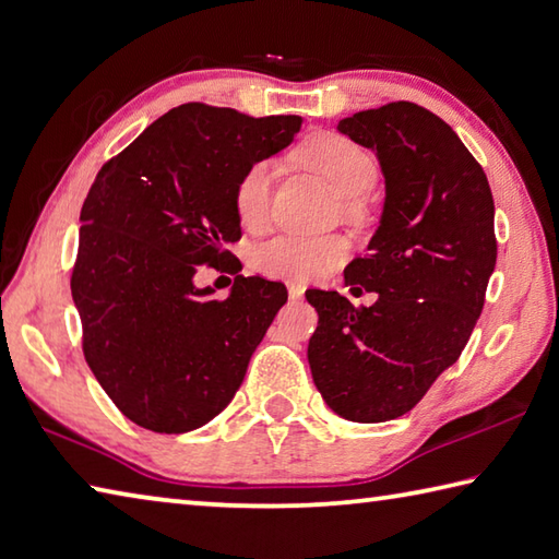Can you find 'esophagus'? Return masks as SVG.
Returning <instances> with one entry per match:
<instances>
[{
    "instance_id": "esophagus-1",
    "label": "esophagus",
    "mask_w": 559,
    "mask_h": 559,
    "mask_svg": "<svg viewBox=\"0 0 559 559\" xmlns=\"http://www.w3.org/2000/svg\"><path fill=\"white\" fill-rule=\"evenodd\" d=\"M289 299L292 301H299L301 297H304V284H299V282H289Z\"/></svg>"
}]
</instances>
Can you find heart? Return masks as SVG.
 Segmentation results:
<instances>
[{"instance_id":"1","label":"heart","mask_w":559,"mask_h":559,"mask_svg":"<svg viewBox=\"0 0 559 559\" xmlns=\"http://www.w3.org/2000/svg\"><path fill=\"white\" fill-rule=\"evenodd\" d=\"M297 157L319 173L335 192L355 199L362 197L377 180V163L362 145L343 133L323 131L304 141ZM272 177L270 160L252 163L236 185V212L246 226H258L267 214ZM347 255V240L341 236L282 234L255 250V267L267 275L292 280H316L338 267Z\"/></svg>"}]
</instances>
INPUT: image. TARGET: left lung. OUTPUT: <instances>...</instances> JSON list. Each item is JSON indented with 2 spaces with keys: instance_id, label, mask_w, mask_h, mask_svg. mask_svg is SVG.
<instances>
[{
  "instance_id": "obj_1",
  "label": "left lung",
  "mask_w": 559,
  "mask_h": 559,
  "mask_svg": "<svg viewBox=\"0 0 559 559\" xmlns=\"http://www.w3.org/2000/svg\"><path fill=\"white\" fill-rule=\"evenodd\" d=\"M338 131L374 151L384 175L367 255L345 267V284L377 301L355 309L338 292L309 289L319 325L307 355L335 414L382 424L414 408L465 350L497 265L493 199L457 133L418 104L357 111Z\"/></svg>"
}]
</instances>
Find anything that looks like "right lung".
Returning <instances> with one entry per match:
<instances>
[{"label":"right lung","mask_w":559,"mask_h":559,"mask_svg":"<svg viewBox=\"0 0 559 559\" xmlns=\"http://www.w3.org/2000/svg\"><path fill=\"white\" fill-rule=\"evenodd\" d=\"M301 116L182 104L102 167L80 212L70 289L90 370L126 418L187 433L224 411L287 301L280 282L234 280L226 299L197 272L240 238L236 185L287 148Z\"/></svg>","instance_id":"add662e5"}]
</instances>
